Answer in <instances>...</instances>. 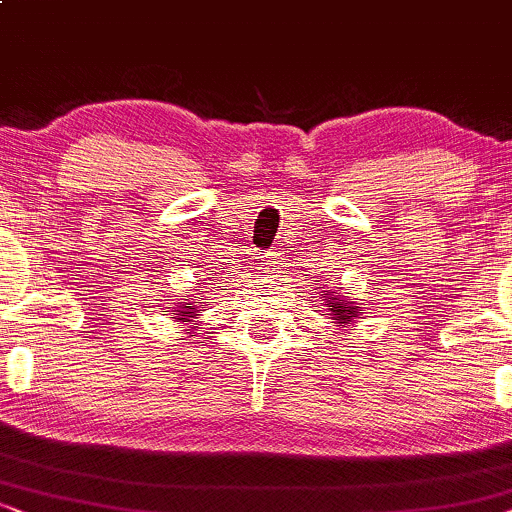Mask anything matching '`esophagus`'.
<instances>
[{"instance_id":"1","label":"esophagus","mask_w":512,"mask_h":512,"mask_svg":"<svg viewBox=\"0 0 512 512\" xmlns=\"http://www.w3.org/2000/svg\"><path fill=\"white\" fill-rule=\"evenodd\" d=\"M262 264H269V262H262ZM269 266H271V264H269Z\"/></svg>"}]
</instances>
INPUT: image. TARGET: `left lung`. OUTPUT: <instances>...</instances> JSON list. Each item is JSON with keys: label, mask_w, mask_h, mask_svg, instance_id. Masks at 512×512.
Segmentation results:
<instances>
[{"label": "left lung", "mask_w": 512, "mask_h": 512, "mask_svg": "<svg viewBox=\"0 0 512 512\" xmlns=\"http://www.w3.org/2000/svg\"><path fill=\"white\" fill-rule=\"evenodd\" d=\"M320 294V306L325 308V313L329 320H334V327L338 331H348V327H352L359 315H362V306L357 301L345 299V294H341V290L336 287H322L318 292Z\"/></svg>", "instance_id": "1"}]
</instances>
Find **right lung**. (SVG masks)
Masks as SVG:
<instances>
[{
	"mask_svg": "<svg viewBox=\"0 0 512 512\" xmlns=\"http://www.w3.org/2000/svg\"><path fill=\"white\" fill-rule=\"evenodd\" d=\"M206 306H208V301L185 299V301H181V304L171 306L169 311H164V313H171L174 315V322H178V325H185L187 334H197V331H194V325L199 322V311Z\"/></svg>",
	"mask_w": 512,
	"mask_h": 512,
	"instance_id": "obj_1",
	"label": "right lung"
}]
</instances>
